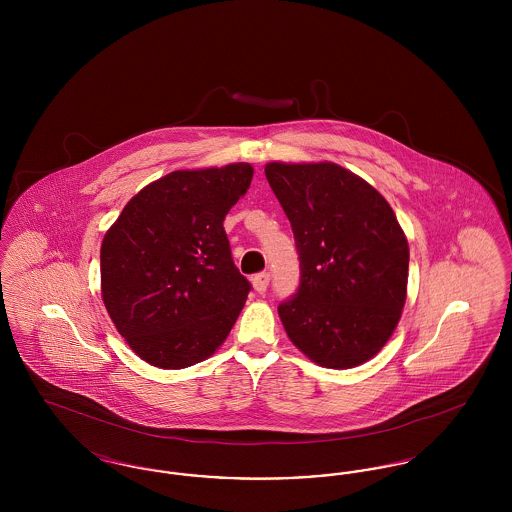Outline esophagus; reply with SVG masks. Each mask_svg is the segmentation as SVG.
Segmentation results:
<instances>
[{
	"label": "esophagus",
	"mask_w": 512,
	"mask_h": 512,
	"mask_svg": "<svg viewBox=\"0 0 512 512\" xmlns=\"http://www.w3.org/2000/svg\"><path fill=\"white\" fill-rule=\"evenodd\" d=\"M268 282H270V274L268 272H261V274H255L251 278V284L255 288V292L265 293L267 292Z\"/></svg>",
	"instance_id": "1"
}]
</instances>
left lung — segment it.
Returning a JSON list of instances; mask_svg holds the SVG:
<instances>
[{
	"label": "left lung",
	"instance_id": "1",
	"mask_svg": "<svg viewBox=\"0 0 512 512\" xmlns=\"http://www.w3.org/2000/svg\"><path fill=\"white\" fill-rule=\"evenodd\" d=\"M290 220L299 290L278 307L293 345L313 363L345 370L370 361L403 313L409 244L376 188L336 163L265 167Z\"/></svg>",
	"mask_w": 512,
	"mask_h": 512
}]
</instances>
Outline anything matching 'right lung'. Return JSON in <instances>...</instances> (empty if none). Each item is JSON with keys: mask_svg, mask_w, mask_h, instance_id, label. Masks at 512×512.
I'll return each instance as SVG.
<instances>
[{"mask_svg": "<svg viewBox=\"0 0 512 512\" xmlns=\"http://www.w3.org/2000/svg\"><path fill=\"white\" fill-rule=\"evenodd\" d=\"M253 178L249 163L172 171L122 209L101 244V299L130 349L178 370L209 359L251 290L232 261L224 217Z\"/></svg>", "mask_w": 512, "mask_h": 512, "instance_id": "add662e5", "label": "right lung"}]
</instances>
